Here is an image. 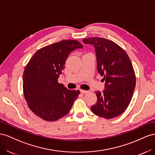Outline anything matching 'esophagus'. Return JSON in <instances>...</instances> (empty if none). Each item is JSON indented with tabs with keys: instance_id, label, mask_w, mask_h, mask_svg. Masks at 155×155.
Masks as SVG:
<instances>
[{
	"instance_id": "1",
	"label": "esophagus",
	"mask_w": 155,
	"mask_h": 155,
	"mask_svg": "<svg viewBox=\"0 0 155 155\" xmlns=\"http://www.w3.org/2000/svg\"><path fill=\"white\" fill-rule=\"evenodd\" d=\"M81 92L82 93V94H87V93L89 92V91L84 90H81Z\"/></svg>"
}]
</instances>
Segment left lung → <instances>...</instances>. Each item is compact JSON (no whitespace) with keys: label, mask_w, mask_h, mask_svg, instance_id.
<instances>
[{"label":"left lung","mask_w":155,"mask_h":155,"mask_svg":"<svg viewBox=\"0 0 155 155\" xmlns=\"http://www.w3.org/2000/svg\"><path fill=\"white\" fill-rule=\"evenodd\" d=\"M95 47L98 73L104 76V90L96 92L97 101L91 107L97 116L112 119L121 115L130 104L136 86V75L126 51L103 38L83 39Z\"/></svg>","instance_id":"left-lung-1"}]
</instances>
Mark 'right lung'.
<instances>
[{
	"label": "right lung",
	"mask_w": 155,
	"mask_h": 155,
	"mask_svg": "<svg viewBox=\"0 0 155 155\" xmlns=\"http://www.w3.org/2000/svg\"><path fill=\"white\" fill-rule=\"evenodd\" d=\"M83 48L77 40L65 39L44 47L35 52L23 76V95L29 108L37 116L54 121L67 115L79 90H69L58 79L68 56Z\"/></svg>",
	"instance_id": "obj_1"
}]
</instances>
